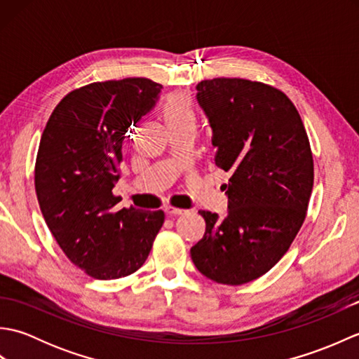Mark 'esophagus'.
I'll return each instance as SVG.
<instances>
[{"mask_svg":"<svg viewBox=\"0 0 359 359\" xmlns=\"http://www.w3.org/2000/svg\"><path fill=\"white\" fill-rule=\"evenodd\" d=\"M165 212L166 215H184V212H187V210H182V208H175V207H171V205H168V207H165Z\"/></svg>","mask_w":359,"mask_h":359,"instance_id":"esophagus-1","label":"esophagus"}]
</instances>
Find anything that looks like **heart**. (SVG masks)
Instances as JSON below:
<instances>
[{
    "label": "heart",
    "mask_w": 359,
    "mask_h": 359,
    "mask_svg": "<svg viewBox=\"0 0 359 359\" xmlns=\"http://www.w3.org/2000/svg\"><path fill=\"white\" fill-rule=\"evenodd\" d=\"M162 117L168 129H175V128H185V126H193L196 120V106L191 100V97L184 95V94H172L168 95L162 108Z\"/></svg>",
    "instance_id": "heart-1"
}]
</instances>
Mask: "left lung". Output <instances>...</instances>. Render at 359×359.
<instances>
[{"mask_svg": "<svg viewBox=\"0 0 359 359\" xmlns=\"http://www.w3.org/2000/svg\"><path fill=\"white\" fill-rule=\"evenodd\" d=\"M196 89L212 129L215 163L231 177L226 217L199 211L207 228L191 259L208 279L242 285L273 269L302 226L313 156L282 90L243 79L203 80Z\"/></svg>", "mask_w": 359, "mask_h": 359, "instance_id": "left-lung-1", "label": "left lung"}]
</instances>
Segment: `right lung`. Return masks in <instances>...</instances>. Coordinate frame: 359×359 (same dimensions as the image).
I'll return each instance as SVG.
<instances>
[{
  "label": "right lung",
  "mask_w": 359,
  "mask_h": 359,
  "mask_svg": "<svg viewBox=\"0 0 359 359\" xmlns=\"http://www.w3.org/2000/svg\"><path fill=\"white\" fill-rule=\"evenodd\" d=\"M162 85L149 79L90 83L60 102L35 162L43 217L67 259L95 279L133 274L147 261L165 212L117 208L128 131L154 108Z\"/></svg>",
  "instance_id": "obj_1"
}]
</instances>
